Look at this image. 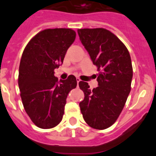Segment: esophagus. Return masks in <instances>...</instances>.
I'll return each mask as SVG.
<instances>
[{"mask_svg":"<svg viewBox=\"0 0 156 156\" xmlns=\"http://www.w3.org/2000/svg\"><path fill=\"white\" fill-rule=\"evenodd\" d=\"M80 81H81V80H80V78H76V82H77V84H79V83H80Z\"/></svg>","mask_w":156,"mask_h":156,"instance_id":"obj_1","label":"esophagus"}]
</instances>
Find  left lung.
Returning <instances> with one entry per match:
<instances>
[{
  "label": "left lung",
  "mask_w": 156,
  "mask_h": 156,
  "mask_svg": "<svg viewBox=\"0 0 156 156\" xmlns=\"http://www.w3.org/2000/svg\"><path fill=\"white\" fill-rule=\"evenodd\" d=\"M77 32L98 71V87L91 90L87 83H79L85 96L80 103V111L89 127L105 130L117 121L130 94L133 77L130 55L124 43L109 30L96 28Z\"/></svg>",
  "instance_id": "8db88e82"
}]
</instances>
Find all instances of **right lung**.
Listing matches in <instances>:
<instances>
[{
    "label": "right lung",
    "mask_w": 156,
    "mask_h": 156,
    "mask_svg": "<svg viewBox=\"0 0 156 156\" xmlns=\"http://www.w3.org/2000/svg\"><path fill=\"white\" fill-rule=\"evenodd\" d=\"M75 38L76 32L71 29H44L29 41L23 52L18 77L20 96L26 112L40 128H52L61 122L67 95L76 87L73 75L58 81L54 72Z\"/></svg>",
    "instance_id": "obj_1"
}]
</instances>
